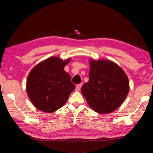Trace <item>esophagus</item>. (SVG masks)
<instances>
[{"label": "esophagus", "mask_w": 153, "mask_h": 153, "mask_svg": "<svg viewBox=\"0 0 153 153\" xmlns=\"http://www.w3.org/2000/svg\"><path fill=\"white\" fill-rule=\"evenodd\" d=\"M82 86V84H79L77 85L76 87V90H77V91H79L80 89H81Z\"/></svg>", "instance_id": "obj_1"}]
</instances>
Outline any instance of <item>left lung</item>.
Wrapping results in <instances>:
<instances>
[{
    "label": "left lung",
    "instance_id": "obj_1",
    "mask_svg": "<svg viewBox=\"0 0 153 153\" xmlns=\"http://www.w3.org/2000/svg\"><path fill=\"white\" fill-rule=\"evenodd\" d=\"M89 81L82 87L88 104L98 113H109L117 109L129 92V81L117 64L107 60H90Z\"/></svg>",
    "mask_w": 153,
    "mask_h": 153
}]
</instances>
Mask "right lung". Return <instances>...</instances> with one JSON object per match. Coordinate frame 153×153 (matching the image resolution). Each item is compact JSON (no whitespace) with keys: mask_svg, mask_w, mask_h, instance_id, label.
Returning a JSON list of instances; mask_svg holds the SVG:
<instances>
[{"mask_svg":"<svg viewBox=\"0 0 153 153\" xmlns=\"http://www.w3.org/2000/svg\"><path fill=\"white\" fill-rule=\"evenodd\" d=\"M65 61L55 56L46 59L34 67L27 76L26 90L35 107L42 111L53 113L63 107L76 86L64 67Z\"/></svg>","mask_w":153,"mask_h":153,"instance_id":"right-lung-1","label":"right lung"}]
</instances>
